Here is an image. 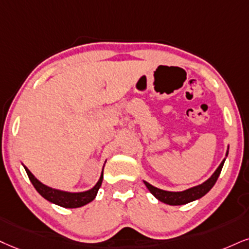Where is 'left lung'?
I'll list each match as a JSON object with an SVG mask.
<instances>
[{
  "instance_id": "obj_1",
  "label": "left lung",
  "mask_w": 249,
  "mask_h": 249,
  "mask_svg": "<svg viewBox=\"0 0 249 249\" xmlns=\"http://www.w3.org/2000/svg\"><path fill=\"white\" fill-rule=\"evenodd\" d=\"M228 153L229 152H226V156H228ZM224 161H225V159L220 162L218 168L214 171V173L209 178V179L205 181V182L202 183V185L193 187V188L183 190V192H167V190L156 188V187L150 185L146 181H144V183L148 187L150 193H151L156 198H158L160 202H164V203L170 205L187 204L189 203V202L195 201V199L201 198L202 196H204L211 188H213L214 183H216L217 179H218L220 172H222Z\"/></svg>"
}]
</instances>
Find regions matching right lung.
I'll list each match as a JSON object with an SVG mask.
<instances>
[{"label":"right lung","mask_w":249,"mask_h":249,"mask_svg":"<svg viewBox=\"0 0 249 249\" xmlns=\"http://www.w3.org/2000/svg\"><path fill=\"white\" fill-rule=\"evenodd\" d=\"M25 168L27 177L36 192L39 193L42 197L47 199V201L52 202V203L60 205V207L63 208H79L83 207V205L90 203L91 201H93L94 197L97 196L98 190H99L101 182H103V173H101L100 179L97 182V185L93 187V188L90 190H87V192L82 193H68V192H62V190L51 188V187H47L42 185L39 180H36L35 176L29 171V168L24 166Z\"/></svg>","instance_id":"obj_1"}]
</instances>
